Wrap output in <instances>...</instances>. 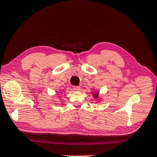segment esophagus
<instances>
[{"label": "esophagus", "mask_w": 157, "mask_h": 157, "mask_svg": "<svg viewBox=\"0 0 157 157\" xmlns=\"http://www.w3.org/2000/svg\"><path fill=\"white\" fill-rule=\"evenodd\" d=\"M73 90L74 91H80V87L79 86H73Z\"/></svg>", "instance_id": "esophagus-1"}]
</instances>
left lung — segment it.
Masks as SVG:
<instances>
[{
  "label": "left lung",
  "instance_id": "left-lung-1",
  "mask_svg": "<svg viewBox=\"0 0 157 157\" xmlns=\"http://www.w3.org/2000/svg\"><path fill=\"white\" fill-rule=\"evenodd\" d=\"M92 95H93V96L94 97L95 99L96 100V102H99V101L101 100V98H100L99 92H98V91H93Z\"/></svg>",
  "mask_w": 157,
  "mask_h": 157
}]
</instances>
